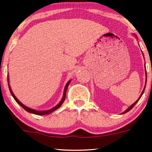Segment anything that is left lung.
I'll use <instances>...</instances> for the list:
<instances>
[{"label":"left lung","instance_id":"1","mask_svg":"<svg viewBox=\"0 0 152 152\" xmlns=\"http://www.w3.org/2000/svg\"><path fill=\"white\" fill-rule=\"evenodd\" d=\"M145 73H146V76H147V72H145ZM146 82H147V81H146ZM145 86H146V83H145ZM145 88H144V89H143V91H142V93H141V94H140V97L138 99V100H137V101H136V102H135L134 103H133V104H132V105L130 107H128V108H127V109L126 110H125V112H124V113H123L122 114H125V113H127V112H129V110H132V108H133V107H134V105H136V103L138 102V100H139V99H140V97H141V96H142V94H143V92H144V91H145Z\"/></svg>","mask_w":152,"mask_h":152}]
</instances>
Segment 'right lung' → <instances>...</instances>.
Instances as JSON below:
<instances>
[{"label": "right lung", "instance_id": "add662e5", "mask_svg": "<svg viewBox=\"0 0 152 152\" xmlns=\"http://www.w3.org/2000/svg\"><path fill=\"white\" fill-rule=\"evenodd\" d=\"M7 81H8V83H9V78H8V77H7ZM70 83H71V80H70V81H69V82H68V83H66V86H65V88H64V91L63 97H62V99H61V102H60V103H59L58 104L56 105V106H55L54 107H53V108H51L50 110H45V111H38V110H36L31 109V108H30V107H27V106H25V105H23V103H22L20 102V101H19L18 99L16 97V96H15L14 94L13 93V92H12V89H11V87H10V84H9V83H8V86H9V88H10V92H11V94H12V95L13 96V97H14L15 101H16V102L18 103V104H19L20 105V106L23 107V108L25 109L26 111L28 112V113H32V114H36V115H40V116H42V115H45V114H50L51 113H53V112H54L55 110H56L57 109L59 108V107H60L61 106V104H62L63 102H64V100H65V98H66V91H67L68 86H69V85Z\"/></svg>", "mask_w": 152, "mask_h": 152}]
</instances>
